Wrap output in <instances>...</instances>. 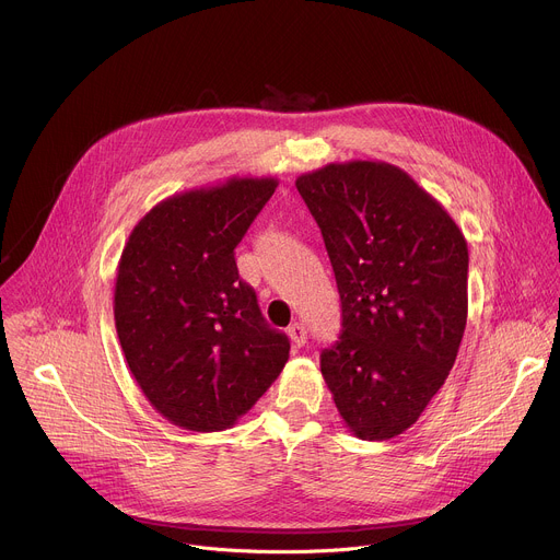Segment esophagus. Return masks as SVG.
<instances>
[{"mask_svg": "<svg viewBox=\"0 0 560 560\" xmlns=\"http://www.w3.org/2000/svg\"><path fill=\"white\" fill-rule=\"evenodd\" d=\"M288 337H290V341L294 343V346H303L305 343V339H307V330H305V326L303 324H292L290 328H288Z\"/></svg>", "mask_w": 560, "mask_h": 560, "instance_id": "34e87169", "label": "esophagus"}]
</instances>
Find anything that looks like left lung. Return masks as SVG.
I'll use <instances>...</instances> for the list:
<instances>
[{
  "mask_svg": "<svg viewBox=\"0 0 560 560\" xmlns=\"http://www.w3.org/2000/svg\"><path fill=\"white\" fill-rule=\"evenodd\" d=\"M335 270L341 335L322 374L348 428L387 441L445 383L467 322V244L401 168L328 164L296 179Z\"/></svg>",
  "mask_w": 560,
  "mask_h": 560,
  "instance_id": "obj_1",
  "label": "left lung"
}]
</instances>
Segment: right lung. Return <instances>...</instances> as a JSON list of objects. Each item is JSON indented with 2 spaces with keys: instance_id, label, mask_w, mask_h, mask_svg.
Listing matches in <instances>:
<instances>
[{
  "instance_id": "1",
  "label": "right lung",
  "mask_w": 560,
  "mask_h": 560,
  "mask_svg": "<svg viewBox=\"0 0 560 560\" xmlns=\"http://www.w3.org/2000/svg\"><path fill=\"white\" fill-rule=\"evenodd\" d=\"M277 179H228L156 203L130 232L115 283L126 363L171 423L217 432L281 374L290 341L238 279L234 248Z\"/></svg>"
}]
</instances>
